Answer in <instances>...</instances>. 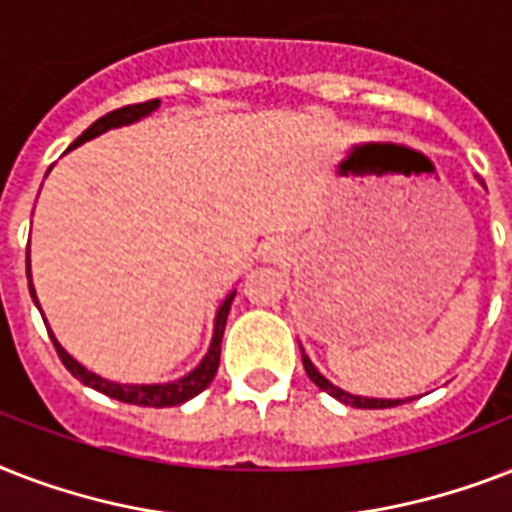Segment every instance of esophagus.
Here are the masks:
<instances>
[{"label": "esophagus", "mask_w": 512, "mask_h": 512, "mask_svg": "<svg viewBox=\"0 0 512 512\" xmlns=\"http://www.w3.org/2000/svg\"><path fill=\"white\" fill-rule=\"evenodd\" d=\"M279 255H281V247H276V244H268V247H265V257H268V260H276Z\"/></svg>", "instance_id": "1"}]
</instances>
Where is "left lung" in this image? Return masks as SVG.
Wrapping results in <instances>:
<instances>
[{"label": "left lung", "instance_id": "1", "mask_svg": "<svg viewBox=\"0 0 512 512\" xmlns=\"http://www.w3.org/2000/svg\"><path fill=\"white\" fill-rule=\"evenodd\" d=\"M303 366H305V372H308V377H311V380L316 382L321 390H327L329 396H335L337 401H342V404L356 406V409H388V406L404 404V398H366V396H353V393H345V390L337 388V385H332V382H329L327 377H324V374H321L319 369L313 366L311 358L305 356V350H303ZM406 401H412V398H406Z\"/></svg>", "mask_w": 512, "mask_h": 512}]
</instances>
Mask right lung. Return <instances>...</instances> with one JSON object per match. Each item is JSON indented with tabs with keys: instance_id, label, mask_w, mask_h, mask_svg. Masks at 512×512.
<instances>
[{
	"instance_id": "right-lung-1",
	"label": "right lung",
	"mask_w": 512,
	"mask_h": 512,
	"mask_svg": "<svg viewBox=\"0 0 512 512\" xmlns=\"http://www.w3.org/2000/svg\"><path fill=\"white\" fill-rule=\"evenodd\" d=\"M156 108H159V100H146V103H135V106L116 108V111H111V114L100 116L95 124H90V127H87V130H84L82 135H79V138L71 143V148L82 146V143H87V140H92V138H98V135H103L106 130H114V127H124V124L138 122V119L148 116L151 111H156ZM71 148H68V151H71ZM26 276L31 279V271H28V249H26ZM28 289H31V297H34L36 308H39V300H36L34 284H31V281H28ZM233 297H236V292H231V295L225 297L223 305L217 308L215 335H212V345H209L207 356L201 358V364L196 366L193 372L185 374V377H180V380L164 382V385H122V382L103 380V377H98L95 372H87V369H84V366L79 364L74 356H68L66 350H63V345L55 340V335H52V332H50V337H52V345H55V350H58L60 361H63V366H66L68 372L74 374L76 380L84 382L87 388H95L98 393H106V396L116 398V401H124V404L177 406V404H185L188 398L199 396L201 390L207 388L209 382L215 380L217 364H220V342H223L225 321H228V311H231Z\"/></svg>"
}]
</instances>
